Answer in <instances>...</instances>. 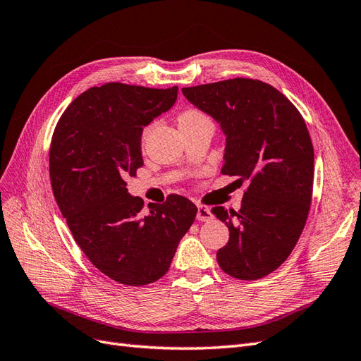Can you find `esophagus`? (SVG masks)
<instances>
[{
  "mask_svg": "<svg viewBox=\"0 0 361 361\" xmlns=\"http://www.w3.org/2000/svg\"><path fill=\"white\" fill-rule=\"evenodd\" d=\"M197 220L199 221H209L212 220V212L207 206L199 204L197 206Z\"/></svg>",
  "mask_w": 361,
  "mask_h": 361,
  "instance_id": "34e87169",
  "label": "esophagus"
}]
</instances>
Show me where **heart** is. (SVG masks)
<instances>
[{
    "mask_svg": "<svg viewBox=\"0 0 361 361\" xmlns=\"http://www.w3.org/2000/svg\"><path fill=\"white\" fill-rule=\"evenodd\" d=\"M204 117H206V116L202 114V113L197 111V110H187V111H183V113L179 116L178 122H179V125L191 123V122H195V120H200V118H204ZM147 133H149V129H146L145 133H143V138L147 137Z\"/></svg>",
    "mask_w": 361,
    "mask_h": 361,
    "instance_id": "b5f03b06",
    "label": "heart"
}]
</instances>
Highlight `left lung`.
Masks as SVG:
<instances>
[{"label": "left lung", "mask_w": 361, "mask_h": 361, "mask_svg": "<svg viewBox=\"0 0 361 361\" xmlns=\"http://www.w3.org/2000/svg\"><path fill=\"white\" fill-rule=\"evenodd\" d=\"M182 93L221 126V173L248 182L241 209L212 207L228 227L218 265L239 280L265 277L289 257L309 215L314 157L307 126L285 94L259 80L183 87Z\"/></svg>", "instance_id": "8db88e82"}]
</instances>
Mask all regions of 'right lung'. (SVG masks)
<instances>
[{"instance_id": "add662e5", "label": "right lung", "mask_w": 361, "mask_h": 361, "mask_svg": "<svg viewBox=\"0 0 361 361\" xmlns=\"http://www.w3.org/2000/svg\"><path fill=\"white\" fill-rule=\"evenodd\" d=\"M178 99V87L147 89L108 82L92 87L66 108L54 130L49 178L72 236L106 277L128 286L159 280L170 268L197 207L170 194L149 204L126 190L143 166L141 134Z\"/></svg>"}]
</instances>
